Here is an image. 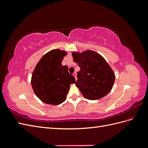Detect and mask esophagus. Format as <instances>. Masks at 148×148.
Segmentation results:
<instances>
[{
  "instance_id": "1",
  "label": "esophagus",
  "mask_w": 148,
  "mask_h": 148,
  "mask_svg": "<svg viewBox=\"0 0 148 148\" xmlns=\"http://www.w3.org/2000/svg\"><path fill=\"white\" fill-rule=\"evenodd\" d=\"M73 77H74L75 78V79H76V80H77V73H76V72L73 73Z\"/></svg>"
}]
</instances>
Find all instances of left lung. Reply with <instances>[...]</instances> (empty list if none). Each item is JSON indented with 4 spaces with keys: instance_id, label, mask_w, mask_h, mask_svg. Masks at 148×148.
<instances>
[{
    "instance_id": "1",
    "label": "left lung",
    "mask_w": 148,
    "mask_h": 148,
    "mask_svg": "<svg viewBox=\"0 0 148 148\" xmlns=\"http://www.w3.org/2000/svg\"><path fill=\"white\" fill-rule=\"evenodd\" d=\"M72 56L80 67L75 84L83 96L89 100L106 96L112 89L115 77L104 58L91 50L73 52Z\"/></svg>"
}]
</instances>
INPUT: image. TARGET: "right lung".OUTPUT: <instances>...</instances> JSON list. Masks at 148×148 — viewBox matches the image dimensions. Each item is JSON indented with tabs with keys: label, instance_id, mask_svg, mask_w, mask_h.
Here are the masks:
<instances>
[{
	"label": "right lung",
	"instance_id": "add662e5",
	"mask_svg": "<svg viewBox=\"0 0 148 148\" xmlns=\"http://www.w3.org/2000/svg\"><path fill=\"white\" fill-rule=\"evenodd\" d=\"M67 54L65 51L53 49L39 60L31 76V86L39 99L50 105H59L66 99L70 85L75 78L62 62Z\"/></svg>",
	"mask_w": 148,
	"mask_h": 148
}]
</instances>
